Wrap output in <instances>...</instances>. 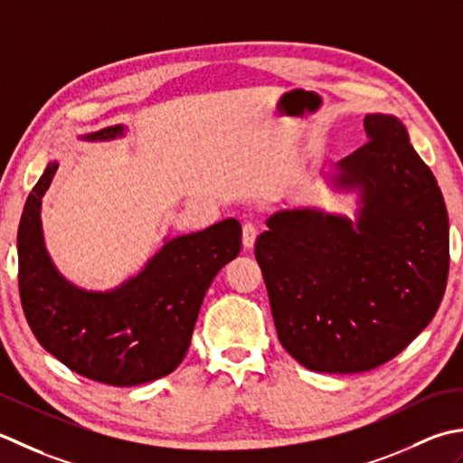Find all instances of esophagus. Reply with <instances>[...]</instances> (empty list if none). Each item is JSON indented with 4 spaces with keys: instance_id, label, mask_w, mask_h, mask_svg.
Returning <instances> with one entry per match:
<instances>
[{
    "instance_id": "obj_1",
    "label": "esophagus",
    "mask_w": 463,
    "mask_h": 463,
    "mask_svg": "<svg viewBox=\"0 0 463 463\" xmlns=\"http://www.w3.org/2000/svg\"><path fill=\"white\" fill-rule=\"evenodd\" d=\"M258 238V228L253 225L251 222H245L243 228H241V241H243V248L245 250H251L253 243H256Z\"/></svg>"
}]
</instances>
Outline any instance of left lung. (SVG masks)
<instances>
[{"label":"left lung","instance_id":"1","mask_svg":"<svg viewBox=\"0 0 463 463\" xmlns=\"http://www.w3.org/2000/svg\"><path fill=\"white\" fill-rule=\"evenodd\" d=\"M367 141L337 164L362 190L350 220L286 210L256 241L273 324L288 354L326 373L393 360L441 304L449 269L448 210L431 169L392 116L364 119Z\"/></svg>","mask_w":463,"mask_h":463}]
</instances>
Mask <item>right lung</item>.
Wrapping results in <instances>:
<instances>
[{
  "instance_id": "right-lung-1",
  "label": "right lung",
  "mask_w": 463,
  "mask_h": 463,
  "mask_svg": "<svg viewBox=\"0 0 463 463\" xmlns=\"http://www.w3.org/2000/svg\"><path fill=\"white\" fill-rule=\"evenodd\" d=\"M113 126L88 136L109 139ZM58 164L45 167L17 230V281L27 324L47 352L88 380L128 388L172 373L184 362L207 288L238 258L241 225L223 220L167 241L146 269L108 294L68 284L47 256L40 205Z\"/></svg>"
}]
</instances>
